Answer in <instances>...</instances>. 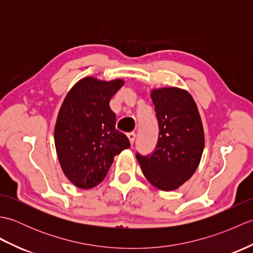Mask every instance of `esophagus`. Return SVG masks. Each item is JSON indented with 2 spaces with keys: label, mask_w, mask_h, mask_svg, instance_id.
Segmentation results:
<instances>
[{
  "label": "esophagus",
  "mask_w": 253,
  "mask_h": 253,
  "mask_svg": "<svg viewBox=\"0 0 253 253\" xmlns=\"http://www.w3.org/2000/svg\"><path fill=\"white\" fill-rule=\"evenodd\" d=\"M127 136H128V139H129V141H130L131 144L135 142V139H136V133L135 132H129Z\"/></svg>",
  "instance_id": "1"
}]
</instances>
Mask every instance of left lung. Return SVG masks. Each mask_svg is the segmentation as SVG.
<instances>
[{"label":"left lung","mask_w":253,"mask_h":253,"mask_svg":"<svg viewBox=\"0 0 253 253\" xmlns=\"http://www.w3.org/2000/svg\"><path fill=\"white\" fill-rule=\"evenodd\" d=\"M159 123L155 150L137 153L143 175L158 189L175 190L195 173L204 149L203 126L192 96L179 88L152 91Z\"/></svg>","instance_id":"left-lung-1"}]
</instances>
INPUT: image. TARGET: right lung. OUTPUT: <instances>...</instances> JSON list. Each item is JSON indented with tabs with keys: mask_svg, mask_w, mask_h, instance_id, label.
I'll list each match as a JSON object with an SVG mask.
<instances>
[{
	"mask_svg": "<svg viewBox=\"0 0 253 253\" xmlns=\"http://www.w3.org/2000/svg\"><path fill=\"white\" fill-rule=\"evenodd\" d=\"M124 82L85 77L64 99L54 129L58 161L75 186L90 189L105 178L114 157L130 147L125 133L115 128L110 100Z\"/></svg>",
	"mask_w": 253,
	"mask_h": 253,
	"instance_id": "right-lung-1",
	"label": "right lung"
}]
</instances>
